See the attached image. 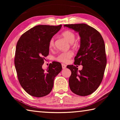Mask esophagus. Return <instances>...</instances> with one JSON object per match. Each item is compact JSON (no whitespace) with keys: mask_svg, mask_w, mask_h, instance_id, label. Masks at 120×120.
<instances>
[{"mask_svg":"<svg viewBox=\"0 0 120 120\" xmlns=\"http://www.w3.org/2000/svg\"><path fill=\"white\" fill-rule=\"evenodd\" d=\"M62 69H64L65 68H66V65L64 64H62Z\"/></svg>","mask_w":120,"mask_h":120,"instance_id":"34e87169","label":"esophagus"}]
</instances>
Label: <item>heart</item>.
<instances>
[{
  "label": "heart",
  "mask_w": 120,
  "mask_h": 120,
  "mask_svg": "<svg viewBox=\"0 0 120 120\" xmlns=\"http://www.w3.org/2000/svg\"><path fill=\"white\" fill-rule=\"evenodd\" d=\"M62 35L70 43H74L75 39H76V35H75V34L70 31H66L64 32L62 34ZM49 46L50 49H52L53 48H54V38H53L50 39L49 43ZM72 56L73 53L71 51L61 52L56 56V60L61 62L67 63L69 61L70 59L72 57Z\"/></svg>",
  "instance_id": "1"
}]
</instances>
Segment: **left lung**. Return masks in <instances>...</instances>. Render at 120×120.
<instances>
[{
    "label": "left lung",
    "mask_w": 120,
    "mask_h": 120,
    "mask_svg": "<svg viewBox=\"0 0 120 120\" xmlns=\"http://www.w3.org/2000/svg\"><path fill=\"white\" fill-rule=\"evenodd\" d=\"M64 26L78 32L80 37V49L74 64L82 65V69L78 70L74 65L67 67L71 71L69 79L70 88L75 94L87 96L98 88L104 76L107 62L104 40L99 32L86 24Z\"/></svg>",
    "instance_id": "1"
}]
</instances>
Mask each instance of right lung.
<instances>
[{
    "mask_svg": "<svg viewBox=\"0 0 120 120\" xmlns=\"http://www.w3.org/2000/svg\"><path fill=\"white\" fill-rule=\"evenodd\" d=\"M62 25L35 26L23 34L16 45L14 63L19 82L28 94L41 97L48 95L54 79L62 70L60 62L53 61L46 70L42 69L49 53V43Z\"/></svg>",
    "mask_w": 120,
    "mask_h": 120,
    "instance_id": "obj_1",
    "label": "right lung"
}]
</instances>
